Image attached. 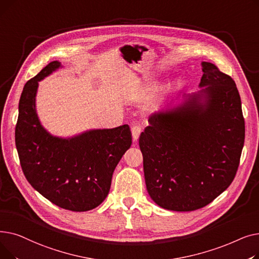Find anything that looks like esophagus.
<instances>
[{
    "instance_id": "1",
    "label": "esophagus",
    "mask_w": 259,
    "mask_h": 259,
    "mask_svg": "<svg viewBox=\"0 0 259 259\" xmlns=\"http://www.w3.org/2000/svg\"><path fill=\"white\" fill-rule=\"evenodd\" d=\"M131 132H132V137H133V141H138L140 138V134L142 132V126L141 125H134L131 128Z\"/></svg>"
}]
</instances>
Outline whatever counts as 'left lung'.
<instances>
[{
	"label": "left lung",
	"instance_id": "1",
	"mask_svg": "<svg viewBox=\"0 0 259 259\" xmlns=\"http://www.w3.org/2000/svg\"><path fill=\"white\" fill-rule=\"evenodd\" d=\"M200 93L184 106L153 114L140 135L148 193L161 208L205 207L233 182L244 143V118L234 79L202 63Z\"/></svg>",
	"mask_w": 259,
	"mask_h": 259
}]
</instances>
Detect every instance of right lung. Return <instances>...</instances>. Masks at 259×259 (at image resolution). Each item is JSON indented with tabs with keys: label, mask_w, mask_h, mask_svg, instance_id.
Segmentation results:
<instances>
[{
	"label": "right lung",
	"mask_w": 259,
	"mask_h": 259,
	"mask_svg": "<svg viewBox=\"0 0 259 259\" xmlns=\"http://www.w3.org/2000/svg\"><path fill=\"white\" fill-rule=\"evenodd\" d=\"M51 62L24 86L19 103L16 146L26 180L60 208L84 212L107 197L112 174L132 144L130 127L92 130L69 140L53 138L37 119V81L60 67Z\"/></svg>",
	"instance_id": "obj_1"
}]
</instances>
